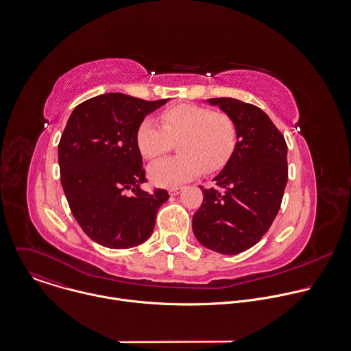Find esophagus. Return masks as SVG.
<instances>
[{"label":"esophagus","mask_w":351,"mask_h":351,"mask_svg":"<svg viewBox=\"0 0 351 351\" xmlns=\"http://www.w3.org/2000/svg\"><path fill=\"white\" fill-rule=\"evenodd\" d=\"M182 190H183L182 187H172L168 190V193H169V195H178L182 193Z\"/></svg>","instance_id":"obj_1"}]
</instances>
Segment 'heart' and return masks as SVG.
I'll return each instance as SVG.
<instances>
[{"instance_id": "heart-1", "label": "heart", "mask_w": 351, "mask_h": 351, "mask_svg": "<svg viewBox=\"0 0 351 351\" xmlns=\"http://www.w3.org/2000/svg\"><path fill=\"white\" fill-rule=\"evenodd\" d=\"M179 156L165 157L149 168L150 180L160 187L180 186L204 171L221 169L235 152L238 127L231 116L209 108L182 104L161 113V124L145 119L136 131L143 157L153 160L178 141Z\"/></svg>"}]
</instances>
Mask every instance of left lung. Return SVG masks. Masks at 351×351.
I'll use <instances>...</instances> for the list:
<instances>
[{
    "instance_id": "1",
    "label": "left lung",
    "mask_w": 351,
    "mask_h": 351,
    "mask_svg": "<svg viewBox=\"0 0 351 351\" xmlns=\"http://www.w3.org/2000/svg\"><path fill=\"white\" fill-rule=\"evenodd\" d=\"M231 116L238 127L234 154L204 189L193 231L209 250L234 256L254 246L272 226L289 179L287 145L269 116L235 98L206 99Z\"/></svg>"
}]
</instances>
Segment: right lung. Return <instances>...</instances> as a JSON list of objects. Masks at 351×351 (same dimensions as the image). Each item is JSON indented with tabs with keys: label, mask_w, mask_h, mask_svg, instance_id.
Returning <instances> with one entry per match:
<instances>
[{
	"label": "right lung",
	"mask_w": 351,
	"mask_h": 351,
	"mask_svg": "<svg viewBox=\"0 0 351 351\" xmlns=\"http://www.w3.org/2000/svg\"><path fill=\"white\" fill-rule=\"evenodd\" d=\"M167 99L108 93L77 105L58 143L61 186L84 234L101 246L128 249L152 235L165 190L143 191L136 131Z\"/></svg>",
	"instance_id": "add662e5"
}]
</instances>
